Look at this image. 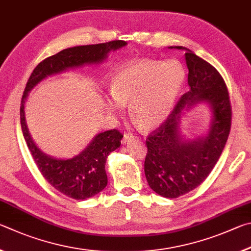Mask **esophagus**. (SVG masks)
<instances>
[{
	"instance_id": "1",
	"label": "esophagus",
	"mask_w": 251,
	"mask_h": 251,
	"mask_svg": "<svg viewBox=\"0 0 251 251\" xmlns=\"http://www.w3.org/2000/svg\"><path fill=\"white\" fill-rule=\"evenodd\" d=\"M135 140H138V138H135L134 135H132V134H128V133H126L125 134V137H123V140H122V143L123 144H128V143H130V142H132V141H135Z\"/></svg>"
}]
</instances>
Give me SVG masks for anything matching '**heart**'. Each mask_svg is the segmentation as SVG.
I'll return each mask as SVG.
<instances>
[{"label": "heart", "mask_w": 251, "mask_h": 251, "mask_svg": "<svg viewBox=\"0 0 251 251\" xmlns=\"http://www.w3.org/2000/svg\"><path fill=\"white\" fill-rule=\"evenodd\" d=\"M185 81V70L177 60L164 63L143 59L121 68L110 83L114 101L105 100L110 111L129 104V116L140 130L150 131L169 118Z\"/></svg>", "instance_id": "heart-1"}]
</instances>
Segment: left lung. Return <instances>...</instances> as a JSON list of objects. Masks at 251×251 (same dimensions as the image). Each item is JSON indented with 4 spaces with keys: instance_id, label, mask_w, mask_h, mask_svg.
I'll return each instance as SVG.
<instances>
[{
    "instance_id": "left-lung-1",
    "label": "left lung",
    "mask_w": 251,
    "mask_h": 251,
    "mask_svg": "<svg viewBox=\"0 0 251 251\" xmlns=\"http://www.w3.org/2000/svg\"><path fill=\"white\" fill-rule=\"evenodd\" d=\"M190 90L184 94L166 121L147 139L144 161L147 181L157 194L176 199L205 181L225 148L231 125L229 95L216 68L183 46ZM207 104L212 119L206 135L191 140L180 131L182 114L195 105Z\"/></svg>"
}]
</instances>
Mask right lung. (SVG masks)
<instances>
[{
  "instance_id": "right-lung-1",
  "label": "right lung",
  "mask_w": 251,
  "mask_h": 251,
  "mask_svg": "<svg viewBox=\"0 0 251 251\" xmlns=\"http://www.w3.org/2000/svg\"><path fill=\"white\" fill-rule=\"evenodd\" d=\"M126 45L112 41L96 45L75 46L52 55L39 63L26 83L21 102V126L24 139L39 172L57 191L74 200H87L107 186L105 162L110 153L120 147L123 135L118 130L98 133L87 148L72 159H57L44 153L30 137L25 119V101L28 92L44 79L52 75L85 65H98L107 59L110 51Z\"/></svg>"
}]
</instances>
